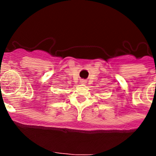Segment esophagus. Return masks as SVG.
I'll return each mask as SVG.
<instances>
[{
	"label": "esophagus",
	"mask_w": 156,
	"mask_h": 156,
	"mask_svg": "<svg viewBox=\"0 0 156 156\" xmlns=\"http://www.w3.org/2000/svg\"><path fill=\"white\" fill-rule=\"evenodd\" d=\"M81 83H83V84H84V83H85V81H84V80H81Z\"/></svg>",
	"instance_id": "obj_1"
}]
</instances>
